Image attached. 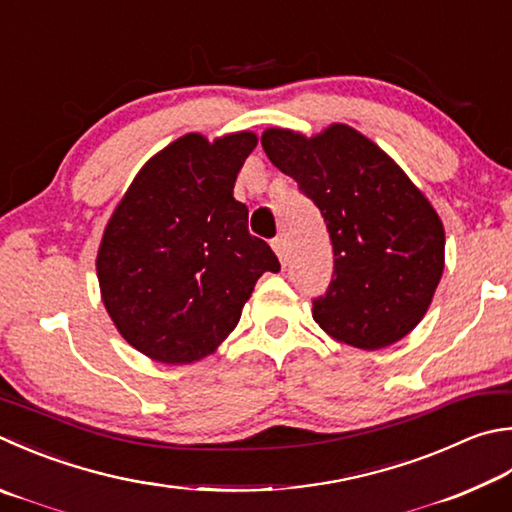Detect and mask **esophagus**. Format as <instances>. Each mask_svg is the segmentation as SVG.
Listing matches in <instances>:
<instances>
[{
    "instance_id": "esophagus-1",
    "label": "esophagus",
    "mask_w": 512,
    "mask_h": 512,
    "mask_svg": "<svg viewBox=\"0 0 512 512\" xmlns=\"http://www.w3.org/2000/svg\"><path fill=\"white\" fill-rule=\"evenodd\" d=\"M273 250H275V255L280 257V262L282 264H286V257H288V246H286V239L284 237H277V239H273Z\"/></svg>"
}]
</instances>
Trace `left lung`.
Here are the masks:
<instances>
[{
	"instance_id": "8db88e82",
	"label": "left lung",
	"mask_w": 512,
	"mask_h": 512,
	"mask_svg": "<svg viewBox=\"0 0 512 512\" xmlns=\"http://www.w3.org/2000/svg\"><path fill=\"white\" fill-rule=\"evenodd\" d=\"M262 147L329 230L333 280L313 300V320L365 351L405 338L430 309L445 266V230L432 203L392 156L345 123L315 136L271 127Z\"/></svg>"
}]
</instances>
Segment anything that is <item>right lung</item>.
Segmentation results:
<instances>
[{"label": "right lung", "instance_id": "1", "mask_svg": "<svg viewBox=\"0 0 512 512\" xmlns=\"http://www.w3.org/2000/svg\"><path fill=\"white\" fill-rule=\"evenodd\" d=\"M253 132L185 134L134 176L102 232L96 273L120 336L163 365L215 353L259 277L280 262L232 197Z\"/></svg>", "mask_w": 512, "mask_h": 512}]
</instances>
